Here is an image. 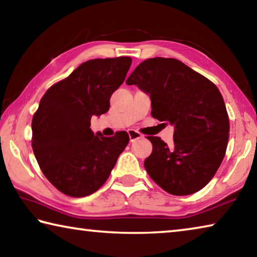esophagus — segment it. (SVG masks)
Returning a JSON list of instances; mask_svg holds the SVG:
<instances>
[{"label":"esophagus","instance_id":"34e87169","mask_svg":"<svg viewBox=\"0 0 257 257\" xmlns=\"http://www.w3.org/2000/svg\"><path fill=\"white\" fill-rule=\"evenodd\" d=\"M128 135H129V139H130V142H134V141H136V139H139V138H142L143 136L139 133H137L136 130H128Z\"/></svg>","mask_w":257,"mask_h":257}]
</instances>
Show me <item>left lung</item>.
I'll list each match as a JSON object with an SVG mask.
<instances>
[{"label":"left lung","mask_w":257,"mask_h":257,"mask_svg":"<svg viewBox=\"0 0 257 257\" xmlns=\"http://www.w3.org/2000/svg\"><path fill=\"white\" fill-rule=\"evenodd\" d=\"M150 95L152 115L175 128L173 145L147 137L153 151L147 173L169 194L184 196L201 190L224 158L229 118L217 87L176 59L145 60L125 80Z\"/></svg>","instance_id":"8db88e82"}]
</instances>
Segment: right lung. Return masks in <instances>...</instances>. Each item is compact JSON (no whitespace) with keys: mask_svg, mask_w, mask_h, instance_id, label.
<instances>
[{"mask_svg":"<svg viewBox=\"0 0 257 257\" xmlns=\"http://www.w3.org/2000/svg\"><path fill=\"white\" fill-rule=\"evenodd\" d=\"M130 66L128 56L86 61L42 97L33 116L32 147L44 176L61 193H95L127 146V133L103 137L89 127L93 115L108 111Z\"/></svg>","mask_w":257,"mask_h":257,"instance_id":"obj_1","label":"right lung"}]
</instances>
